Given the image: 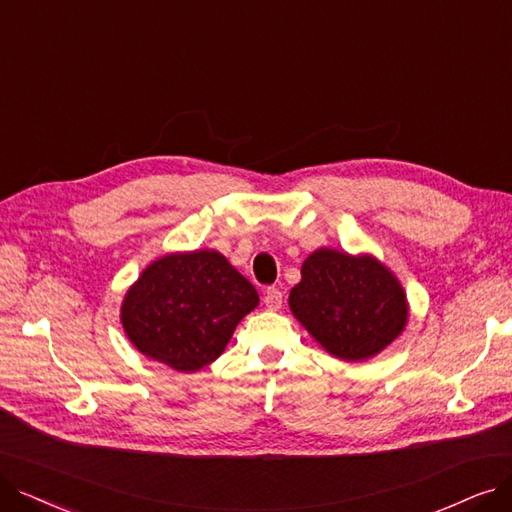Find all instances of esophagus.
<instances>
[{
    "instance_id": "obj_1",
    "label": "esophagus",
    "mask_w": 512,
    "mask_h": 512,
    "mask_svg": "<svg viewBox=\"0 0 512 512\" xmlns=\"http://www.w3.org/2000/svg\"><path fill=\"white\" fill-rule=\"evenodd\" d=\"M264 304H267V309H271V311L281 309L283 292L279 288H267V290H264Z\"/></svg>"
}]
</instances>
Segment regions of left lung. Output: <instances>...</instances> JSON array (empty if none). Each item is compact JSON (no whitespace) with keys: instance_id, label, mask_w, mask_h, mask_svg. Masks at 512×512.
I'll list each match as a JSON object with an SVG mask.
<instances>
[{"instance_id":"1","label":"left lung","mask_w":512,"mask_h":512,"mask_svg":"<svg viewBox=\"0 0 512 512\" xmlns=\"http://www.w3.org/2000/svg\"><path fill=\"white\" fill-rule=\"evenodd\" d=\"M290 309L309 334L344 361H363L391 344L407 321L403 288L372 256L321 248L302 264Z\"/></svg>"}]
</instances>
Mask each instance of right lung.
<instances>
[{"label": "right lung", "mask_w": 512, "mask_h": 512, "mask_svg": "<svg viewBox=\"0 0 512 512\" xmlns=\"http://www.w3.org/2000/svg\"><path fill=\"white\" fill-rule=\"evenodd\" d=\"M256 304L254 285L222 254H170L132 285L121 323L142 355L178 372H197L218 359Z\"/></svg>", "instance_id": "right-lung-1"}]
</instances>
